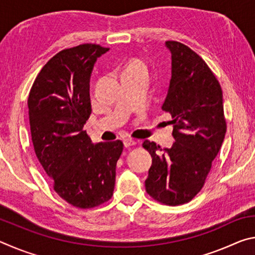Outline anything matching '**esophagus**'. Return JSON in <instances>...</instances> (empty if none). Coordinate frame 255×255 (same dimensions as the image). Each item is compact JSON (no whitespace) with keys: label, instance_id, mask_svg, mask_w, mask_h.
Instances as JSON below:
<instances>
[{"label":"esophagus","instance_id":"esophagus-1","mask_svg":"<svg viewBox=\"0 0 255 255\" xmlns=\"http://www.w3.org/2000/svg\"><path fill=\"white\" fill-rule=\"evenodd\" d=\"M124 144H125V146H126V147H129V146L136 145V140L132 139V138H125Z\"/></svg>","mask_w":255,"mask_h":255}]
</instances>
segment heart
Here are the masks:
<instances>
[{"label": "heart", "instance_id": "heart-1", "mask_svg": "<svg viewBox=\"0 0 255 255\" xmlns=\"http://www.w3.org/2000/svg\"><path fill=\"white\" fill-rule=\"evenodd\" d=\"M129 70H145V71H147V65H146V63L144 62V60L135 58V59L130 60V62L127 64L124 71H129Z\"/></svg>", "mask_w": 255, "mask_h": 255}]
</instances>
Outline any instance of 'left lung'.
Segmentation results:
<instances>
[{"instance_id":"left-lung-1","label":"left lung","mask_w":255,"mask_h":255,"mask_svg":"<svg viewBox=\"0 0 255 255\" xmlns=\"http://www.w3.org/2000/svg\"><path fill=\"white\" fill-rule=\"evenodd\" d=\"M165 44L172 54V77L162 110L173 118L175 143L162 149L144 141L152 156L145 188L154 200L179 206L204 187L227 126L222 88L213 71L188 46L174 40Z\"/></svg>"}]
</instances>
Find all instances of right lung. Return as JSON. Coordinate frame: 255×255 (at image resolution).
I'll return each mask as SVG.
<instances>
[{
  "instance_id": "right-lung-1",
  "label": "right lung",
  "mask_w": 255,
  "mask_h": 255,
  "mask_svg": "<svg viewBox=\"0 0 255 255\" xmlns=\"http://www.w3.org/2000/svg\"><path fill=\"white\" fill-rule=\"evenodd\" d=\"M109 48L82 44L53 56L29 92L34 152L55 192L68 204L90 209L114 195L122 140L91 143L84 129L92 112L90 76L97 58Z\"/></svg>"
}]
</instances>
